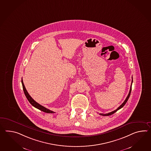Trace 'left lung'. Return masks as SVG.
Wrapping results in <instances>:
<instances>
[{"mask_svg":"<svg viewBox=\"0 0 151 151\" xmlns=\"http://www.w3.org/2000/svg\"><path fill=\"white\" fill-rule=\"evenodd\" d=\"M132 83H133V77H132V83H131V88H130V91H129V94L128 95L127 97H126V100H124V102L122 104H121L120 106L119 107L117 108V109H116V110H115V111H111V112H110V113H107V114H100V115H103V116H109V115H112V114H114L115 113L116 111H117L118 110H119L120 109H121V108L123 107L124 106V104H126V102H127L128 100V99H129V97L130 96V95H131V90H132Z\"/></svg>","mask_w":151,"mask_h":151,"instance_id":"1","label":"left lung"}]
</instances>
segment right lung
<instances>
[{
    "label": "right lung",
    "instance_id": "obj_1",
    "mask_svg": "<svg viewBox=\"0 0 151 151\" xmlns=\"http://www.w3.org/2000/svg\"><path fill=\"white\" fill-rule=\"evenodd\" d=\"M22 86H23L24 93L25 94V96L27 97V100L29 101V102L34 106V107L36 108L40 109V111H43L44 112L47 113H55L53 111H50V110L47 109L46 108L44 107L43 106L38 104L37 102H36L32 97H31L30 95L29 94L28 92L27 91L26 88L25 87V86L24 84L23 81L22 79Z\"/></svg>",
    "mask_w": 151,
    "mask_h": 151
}]
</instances>
